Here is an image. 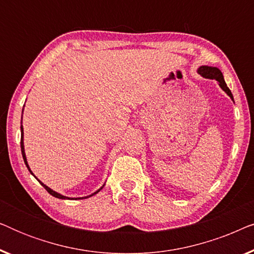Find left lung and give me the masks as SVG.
I'll list each match as a JSON object with an SVG mask.
<instances>
[{
  "instance_id": "left-lung-1",
  "label": "left lung",
  "mask_w": 254,
  "mask_h": 254,
  "mask_svg": "<svg viewBox=\"0 0 254 254\" xmlns=\"http://www.w3.org/2000/svg\"><path fill=\"white\" fill-rule=\"evenodd\" d=\"M197 72L202 76L204 78H210V79H216L218 82V84L222 88V90H224L225 92L228 93V96L234 100V96L230 91V89L228 88L227 84H225V81L223 78V74H222L221 70L216 67H208V65H201V67L197 69Z\"/></svg>"
}]
</instances>
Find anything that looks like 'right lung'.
Here are the masks:
<instances>
[{"mask_svg":"<svg viewBox=\"0 0 254 254\" xmlns=\"http://www.w3.org/2000/svg\"><path fill=\"white\" fill-rule=\"evenodd\" d=\"M20 133H22V136H20V150H22L23 159H24V162H25V164H26V166H27V169H29V171L31 172V175H33L32 171H31L30 168H29V164H27V161H26V156H25V151H24V142H23V126H20ZM38 182H39V183L41 184V185H43V186L45 187V190H46L47 192L51 194V195H53V196H55V197H58V199H70V197H67V196H64V195H61V194L57 193V192H55V190H51L50 187H47L46 185H45V184L41 183L40 180H38ZM102 189H103V187H102ZM102 189H100V190H102ZM100 190H97V192H95V193L91 194V195H89V196H92V195H95V194H96V193H98ZM89 196H85V197H89ZM85 197H78V199H85ZM76 200H77V199H76Z\"/></svg>","mask_w":254,"mask_h":254,"instance_id":"right-lung-1","label":"right lung"}]
</instances>
